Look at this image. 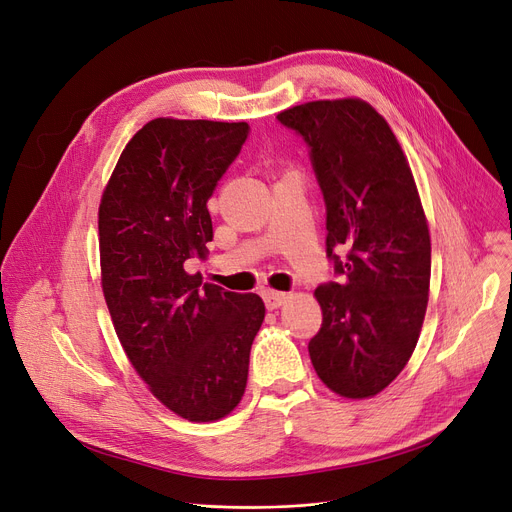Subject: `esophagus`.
<instances>
[{
    "label": "esophagus",
    "instance_id": "esophagus-1",
    "mask_svg": "<svg viewBox=\"0 0 512 512\" xmlns=\"http://www.w3.org/2000/svg\"><path fill=\"white\" fill-rule=\"evenodd\" d=\"M262 297H264V304H266L268 310H277V308H281L287 302L289 293H283V291H264Z\"/></svg>",
    "mask_w": 512,
    "mask_h": 512
}]
</instances>
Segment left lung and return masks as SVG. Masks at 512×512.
Here are the masks:
<instances>
[{
  "instance_id": "obj_1",
  "label": "left lung",
  "mask_w": 512,
  "mask_h": 512,
  "mask_svg": "<svg viewBox=\"0 0 512 512\" xmlns=\"http://www.w3.org/2000/svg\"><path fill=\"white\" fill-rule=\"evenodd\" d=\"M279 122L304 136L326 204L339 283L314 291L322 326L308 351L345 399H370L407 366L428 308L432 244L409 161L366 101H310Z\"/></svg>"
}]
</instances>
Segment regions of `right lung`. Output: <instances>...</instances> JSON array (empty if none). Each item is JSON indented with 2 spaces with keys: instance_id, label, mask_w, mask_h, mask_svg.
<instances>
[{
  "instance_id": "obj_1",
  "label": "right lung",
  "mask_w": 512,
  "mask_h": 512,
  "mask_svg": "<svg viewBox=\"0 0 512 512\" xmlns=\"http://www.w3.org/2000/svg\"><path fill=\"white\" fill-rule=\"evenodd\" d=\"M248 124L157 117L126 144L99 204L101 287L136 374L169 411L217 422L244 397L264 320L256 293L186 273L213 242L206 208Z\"/></svg>"
}]
</instances>
